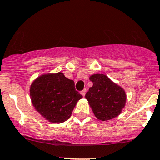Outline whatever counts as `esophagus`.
Returning a JSON list of instances; mask_svg holds the SVG:
<instances>
[{
    "mask_svg": "<svg viewBox=\"0 0 160 160\" xmlns=\"http://www.w3.org/2000/svg\"><path fill=\"white\" fill-rule=\"evenodd\" d=\"M86 92H87V89L85 88V89H83V91H81V92H80V94H81V95H83V96H84L85 94H86Z\"/></svg>",
    "mask_w": 160,
    "mask_h": 160,
    "instance_id": "obj_1",
    "label": "esophagus"
}]
</instances>
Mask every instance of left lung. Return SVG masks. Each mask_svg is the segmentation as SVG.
<instances>
[{
	"label": "left lung",
	"mask_w": 160,
	"mask_h": 160,
	"mask_svg": "<svg viewBox=\"0 0 160 160\" xmlns=\"http://www.w3.org/2000/svg\"><path fill=\"white\" fill-rule=\"evenodd\" d=\"M93 86L85 95L95 117L101 121L114 118L122 112L126 102L123 88L103 74L90 77Z\"/></svg>",
	"instance_id": "1"
}]
</instances>
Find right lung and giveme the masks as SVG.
Instances as JSON below:
<instances>
[{
  "instance_id": "add662e5",
  "label": "right lung",
  "mask_w": 160,
  "mask_h": 160,
  "mask_svg": "<svg viewBox=\"0 0 160 160\" xmlns=\"http://www.w3.org/2000/svg\"><path fill=\"white\" fill-rule=\"evenodd\" d=\"M30 95L35 110L53 123L68 120L83 97L76 90L74 81L62 72L40 76L31 85Z\"/></svg>"
}]
</instances>
